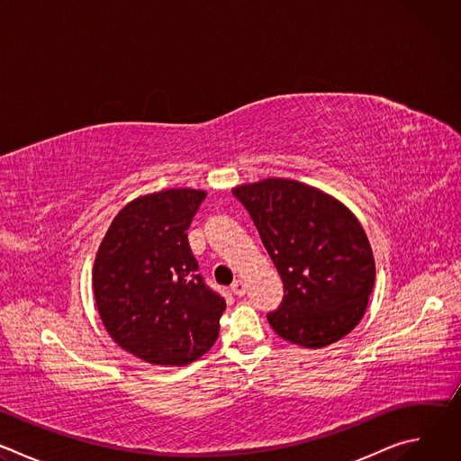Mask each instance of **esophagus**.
Listing matches in <instances>:
<instances>
[{
	"instance_id": "1",
	"label": "esophagus",
	"mask_w": 461,
	"mask_h": 461,
	"mask_svg": "<svg viewBox=\"0 0 461 461\" xmlns=\"http://www.w3.org/2000/svg\"><path fill=\"white\" fill-rule=\"evenodd\" d=\"M231 290H233V294H235V295L242 297V295L246 294V283H244L242 279H237V281H233V285H231Z\"/></svg>"
}]
</instances>
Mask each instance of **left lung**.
Masks as SVG:
<instances>
[{
  "label": "left lung",
  "instance_id": "8db88e82",
  "mask_svg": "<svg viewBox=\"0 0 461 461\" xmlns=\"http://www.w3.org/2000/svg\"><path fill=\"white\" fill-rule=\"evenodd\" d=\"M283 281L268 322L283 339L321 348L350 334L374 288L375 265L359 221L330 194L267 178L233 189Z\"/></svg>",
  "mask_w": 461,
  "mask_h": 461
}]
</instances>
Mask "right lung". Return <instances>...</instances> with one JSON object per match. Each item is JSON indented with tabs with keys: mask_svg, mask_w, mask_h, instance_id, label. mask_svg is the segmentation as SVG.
I'll list each match as a JSON object with an SVG mask.
<instances>
[{
	"mask_svg": "<svg viewBox=\"0 0 461 461\" xmlns=\"http://www.w3.org/2000/svg\"><path fill=\"white\" fill-rule=\"evenodd\" d=\"M204 191L167 189L129 203L109 226L93 272L109 336L151 365L182 366L219 338L226 299L215 292L187 242Z\"/></svg>",
	"mask_w": 461,
	"mask_h": 461,
	"instance_id": "1",
	"label": "right lung"
}]
</instances>
